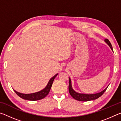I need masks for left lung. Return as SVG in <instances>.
Listing matches in <instances>:
<instances>
[{
  "mask_svg": "<svg viewBox=\"0 0 121 121\" xmlns=\"http://www.w3.org/2000/svg\"><path fill=\"white\" fill-rule=\"evenodd\" d=\"M105 42L107 43L109 46L112 50V44L109 42V40L107 39H105ZM108 86L106 88L105 90H104L103 91L100 92L99 93H95V94H92V95H87V94H83V93H77L75 91L73 90L72 87V85H71V79L69 78V92L70 93V95H71L73 99H76V100H78V101H90V100H93L98 99V98L103 95L104 92L106 91V90H107Z\"/></svg>",
  "mask_w": 121,
  "mask_h": 121,
  "instance_id": "8db88e82",
  "label": "left lung"
}]
</instances>
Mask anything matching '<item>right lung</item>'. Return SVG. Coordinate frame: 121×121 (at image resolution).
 Returning a JSON list of instances; mask_svg holds the SVG:
<instances>
[{"label":"right lung","mask_w":121,"mask_h":121,"mask_svg":"<svg viewBox=\"0 0 121 121\" xmlns=\"http://www.w3.org/2000/svg\"><path fill=\"white\" fill-rule=\"evenodd\" d=\"M58 75V73H57V74L54 75L52 78H51L50 80L49 81L48 85H46V86L45 87L43 90H41V91L39 92H37L30 94H23L18 92L16 91L15 90H14V91L16 93V95H19L20 98H21L23 99L31 100V101H35V100L42 99L45 97L49 93V92H50V91L51 87H52L54 79Z\"/></svg>","instance_id":"right-lung-1"}]
</instances>
